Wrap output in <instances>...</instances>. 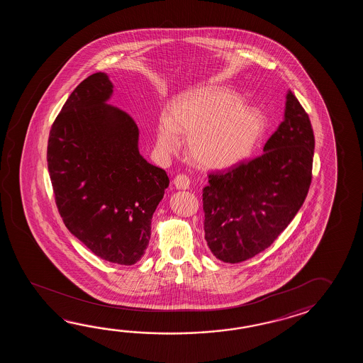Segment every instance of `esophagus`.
Returning <instances> with one entry per match:
<instances>
[{
  "label": "esophagus",
  "instance_id": "obj_1",
  "mask_svg": "<svg viewBox=\"0 0 363 363\" xmlns=\"http://www.w3.org/2000/svg\"><path fill=\"white\" fill-rule=\"evenodd\" d=\"M191 178L185 174H179L174 179V185L178 188V189H188L191 186Z\"/></svg>",
  "mask_w": 363,
  "mask_h": 363
}]
</instances>
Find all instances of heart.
<instances>
[{"label": "heart", "instance_id": "heart-1", "mask_svg": "<svg viewBox=\"0 0 363 363\" xmlns=\"http://www.w3.org/2000/svg\"><path fill=\"white\" fill-rule=\"evenodd\" d=\"M266 130V118L258 108L245 105L228 88L208 85L189 94L172 110L170 122L158 128V144L177 152L180 134L189 138L194 161L214 169L236 164L252 153Z\"/></svg>", "mask_w": 363, "mask_h": 363}]
</instances>
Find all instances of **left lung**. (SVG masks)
<instances>
[{"label": "left lung", "mask_w": 363, "mask_h": 363, "mask_svg": "<svg viewBox=\"0 0 363 363\" xmlns=\"http://www.w3.org/2000/svg\"><path fill=\"white\" fill-rule=\"evenodd\" d=\"M314 145L308 113L289 91L284 121L262 155L208 174L203 228L218 259L247 261L286 230L308 196Z\"/></svg>", "instance_id": "left-lung-1"}]
</instances>
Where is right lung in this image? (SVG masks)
Segmentation results:
<instances>
[{
	"mask_svg": "<svg viewBox=\"0 0 363 363\" xmlns=\"http://www.w3.org/2000/svg\"><path fill=\"white\" fill-rule=\"evenodd\" d=\"M113 84L96 72L69 94L52 124L48 170L62 220L94 255L130 266L145 253L166 171L139 153V128L108 105Z\"/></svg>",
	"mask_w": 363,
	"mask_h": 363,
	"instance_id": "1",
	"label": "right lung"
}]
</instances>
